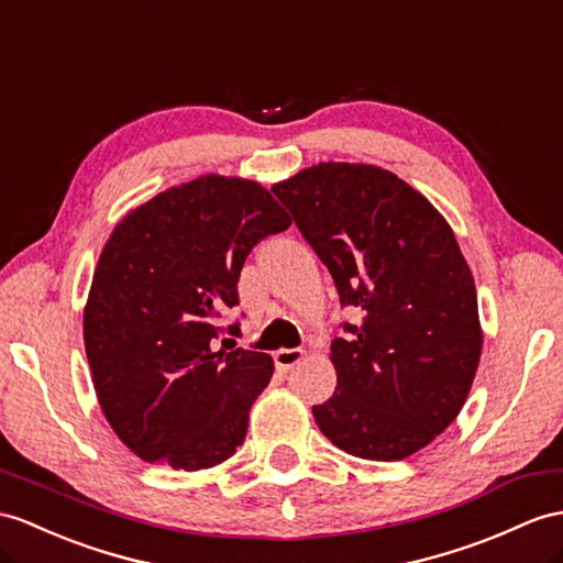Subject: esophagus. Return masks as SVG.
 <instances>
[{
	"label": "esophagus",
	"mask_w": 563,
	"mask_h": 563,
	"mask_svg": "<svg viewBox=\"0 0 563 563\" xmlns=\"http://www.w3.org/2000/svg\"><path fill=\"white\" fill-rule=\"evenodd\" d=\"M306 351L303 349H282L274 353V365H277V369H282V373H289V369H294L300 361H303Z\"/></svg>",
	"instance_id": "obj_1"
}]
</instances>
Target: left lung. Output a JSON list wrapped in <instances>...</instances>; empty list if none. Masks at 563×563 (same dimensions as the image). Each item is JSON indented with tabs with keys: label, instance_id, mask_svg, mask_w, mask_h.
I'll return each instance as SVG.
<instances>
[{
	"label": "left lung",
	"instance_id": "1",
	"mask_svg": "<svg viewBox=\"0 0 563 563\" xmlns=\"http://www.w3.org/2000/svg\"><path fill=\"white\" fill-rule=\"evenodd\" d=\"M272 194L363 310L332 341L336 391L312 406L346 454L401 461L442 434L471 391L483 351L477 294L454 231L430 200L373 164L322 162Z\"/></svg>",
	"mask_w": 563,
	"mask_h": 563
}]
</instances>
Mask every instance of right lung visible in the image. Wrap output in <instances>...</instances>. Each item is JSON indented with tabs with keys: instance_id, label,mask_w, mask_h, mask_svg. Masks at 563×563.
Listing matches in <instances>:
<instances>
[{
	"instance_id": "1",
	"label": "right lung",
	"mask_w": 563,
	"mask_h": 563,
	"mask_svg": "<svg viewBox=\"0 0 563 563\" xmlns=\"http://www.w3.org/2000/svg\"><path fill=\"white\" fill-rule=\"evenodd\" d=\"M291 227L269 190L200 176L133 210L109 236L84 314L102 413L147 463L200 471L243 444L272 377L267 353L217 349L255 245ZM239 334V322L229 324Z\"/></svg>"
}]
</instances>
